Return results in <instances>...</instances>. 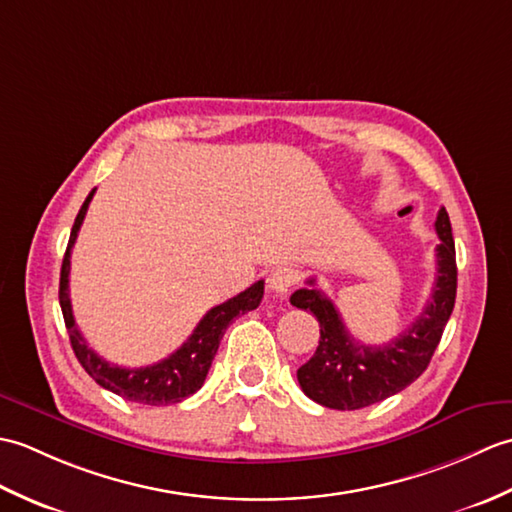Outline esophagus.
Masks as SVG:
<instances>
[{
  "instance_id": "34e87169",
  "label": "esophagus",
  "mask_w": 512,
  "mask_h": 512,
  "mask_svg": "<svg viewBox=\"0 0 512 512\" xmlns=\"http://www.w3.org/2000/svg\"><path fill=\"white\" fill-rule=\"evenodd\" d=\"M295 281H297V270L284 266V268L273 270V275L268 277V286L270 290L277 292V295H286V292L295 286Z\"/></svg>"
}]
</instances>
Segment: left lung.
Instances as JSON below:
<instances>
[{
	"label": "left lung",
	"instance_id": "obj_1",
	"mask_svg": "<svg viewBox=\"0 0 512 512\" xmlns=\"http://www.w3.org/2000/svg\"><path fill=\"white\" fill-rule=\"evenodd\" d=\"M440 244L436 246L438 275L431 299L420 317L387 345H365L345 330L334 303L314 288L297 290L290 297L292 306L312 312L319 321L321 339L317 352L297 369L303 394L323 407L352 411L374 405L411 385L427 369L433 352L442 339L458 290L455 242L449 213L444 206L436 217Z\"/></svg>",
	"mask_w": 512,
	"mask_h": 512
}]
</instances>
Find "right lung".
<instances>
[{
  "mask_svg": "<svg viewBox=\"0 0 512 512\" xmlns=\"http://www.w3.org/2000/svg\"><path fill=\"white\" fill-rule=\"evenodd\" d=\"M94 191L96 189L90 191L79 215H76L68 250H65L61 264L59 303L65 328H68L70 334L72 350L85 372H88L101 387L114 391L116 396L151 407L173 405V402L189 398L204 385V378L209 374L213 356L217 352V347H220L228 323L239 317V314H246L259 306V301L264 297V281H257V284L246 288L244 292H239L237 297L211 308L204 314L198 328L193 330L189 339L182 343V347H178V350L169 354L167 358H162V361L132 369L107 363L105 358H101L92 350V347H88V341L83 339V334L76 328L70 303V253L76 242V235H79V228L83 224V217L88 213Z\"/></svg>",
  "mask_w": 512,
  "mask_h": 512,
  "instance_id": "obj_1",
  "label": "right lung"
}]
</instances>
